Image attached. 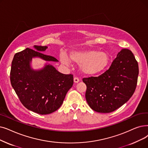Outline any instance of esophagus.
Here are the masks:
<instances>
[{"label": "esophagus", "instance_id": "obj_1", "mask_svg": "<svg viewBox=\"0 0 148 148\" xmlns=\"http://www.w3.org/2000/svg\"><path fill=\"white\" fill-rule=\"evenodd\" d=\"M79 81H80V80H79V78H77V77H74V83H77L79 82Z\"/></svg>", "mask_w": 148, "mask_h": 148}]
</instances>
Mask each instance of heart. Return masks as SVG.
Returning a JSON list of instances; mask_svg holds the SVG:
<instances>
[{"label": "heart", "instance_id": "1", "mask_svg": "<svg viewBox=\"0 0 148 148\" xmlns=\"http://www.w3.org/2000/svg\"><path fill=\"white\" fill-rule=\"evenodd\" d=\"M60 59L64 65L71 66L72 62L80 64V69L86 75H93L101 73L108 65V56L96 50H76L70 53L69 57L62 53Z\"/></svg>", "mask_w": 148, "mask_h": 148}]
</instances>
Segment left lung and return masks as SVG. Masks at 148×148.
I'll return each mask as SVG.
<instances>
[{
	"label": "left lung",
	"instance_id": "8db88e82",
	"mask_svg": "<svg viewBox=\"0 0 148 148\" xmlns=\"http://www.w3.org/2000/svg\"><path fill=\"white\" fill-rule=\"evenodd\" d=\"M138 65L131 51L122 49L110 66L99 77L83 78L85 97L94 111L110 113L124 105L136 90Z\"/></svg>",
	"mask_w": 148,
	"mask_h": 148
}]
</instances>
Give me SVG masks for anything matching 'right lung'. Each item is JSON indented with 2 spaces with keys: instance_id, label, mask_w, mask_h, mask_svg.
<instances>
[{
  "instance_id": "1",
  "label": "right lung",
  "mask_w": 148,
  "mask_h": 148,
  "mask_svg": "<svg viewBox=\"0 0 148 148\" xmlns=\"http://www.w3.org/2000/svg\"><path fill=\"white\" fill-rule=\"evenodd\" d=\"M16 53L11 63V85L23 105L41 115L52 113L61 106L68 90L73 86V75L63 74L46 63L40 69L32 68L33 58L58 62L55 57L43 54L47 46H34Z\"/></svg>"
}]
</instances>
